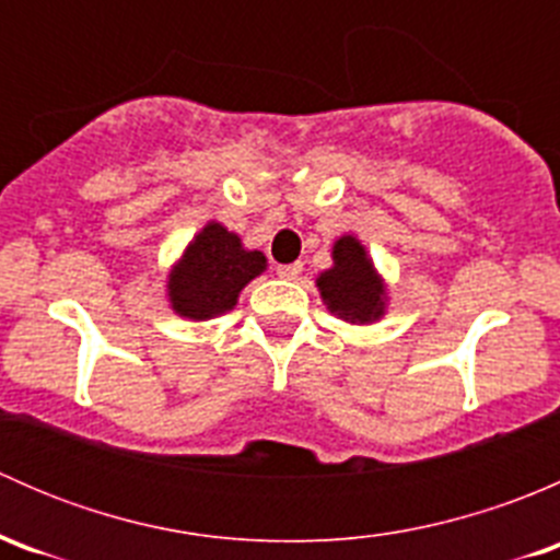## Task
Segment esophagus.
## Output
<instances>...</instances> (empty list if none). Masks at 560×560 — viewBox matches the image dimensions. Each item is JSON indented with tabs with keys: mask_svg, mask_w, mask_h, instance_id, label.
I'll return each instance as SVG.
<instances>
[{
	"mask_svg": "<svg viewBox=\"0 0 560 560\" xmlns=\"http://www.w3.org/2000/svg\"><path fill=\"white\" fill-rule=\"evenodd\" d=\"M301 270H303L301 262H292V265H279V268H276V273H279V279L292 281V279H298V276H301Z\"/></svg>",
	"mask_w": 560,
	"mask_h": 560,
	"instance_id": "obj_1",
	"label": "esophagus"
}]
</instances>
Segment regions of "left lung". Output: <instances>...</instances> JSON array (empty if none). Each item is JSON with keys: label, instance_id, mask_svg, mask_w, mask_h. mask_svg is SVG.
I'll return each mask as SVG.
<instances>
[{"label": "left lung", "instance_id": "1", "mask_svg": "<svg viewBox=\"0 0 560 560\" xmlns=\"http://www.w3.org/2000/svg\"><path fill=\"white\" fill-rule=\"evenodd\" d=\"M316 287L327 312L349 325H371L387 312L385 279L354 235H341L332 244V265L316 276Z\"/></svg>", "mask_w": 560, "mask_h": 560}]
</instances>
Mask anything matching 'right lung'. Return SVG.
<instances>
[{
	"instance_id": "obj_1",
	"label": "right lung",
	"mask_w": 560,
	"mask_h": 560,
	"mask_svg": "<svg viewBox=\"0 0 560 560\" xmlns=\"http://www.w3.org/2000/svg\"><path fill=\"white\" fill-rule=\"evenodd\" d=\"M265 268L262 252L246 248L241 235L230 233L222 222H208L167 273V301L184 319H213L233 312L241 290Z\"/></svg>"
}]
</instances>
